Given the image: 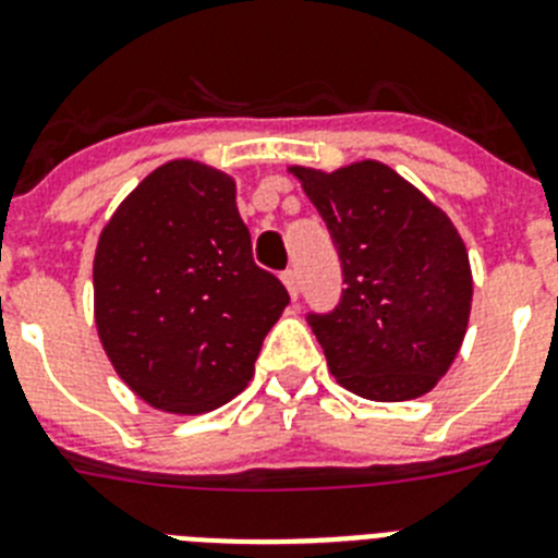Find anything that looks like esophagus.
Returning <instances> with one entry per match:
<instances>
[{"mask_svg":"<svg viewBox=\"0 0 558 558\" xmlns=\"http://www.w3.org/2000/svg\"><path fill=\"white\" fill-rule=\"evenodd\" d=\"M282 282H284V288H288V293L293 295V299H299V290H302V284H299V274H295L293 268L284 270Z\"/></svg>","mask_w":558,"mask_h":558,"instance_id":"34e87169","label":"esophagus"}]
</instances>
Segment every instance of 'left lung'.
<instances>
[{
  "instance_id": "left-lung-1",
  "label": "left lung",
  "mask_w": 558,
  "mask_h": 558,
  "mask_svg": "<svg viewBox=\"0 0 558 558\" xmlns=\"http://www.w3.org/2000/svg\"><path fill=\"white\" fill-rule=\"evenodd\" d=\"M290 172L327 223L347 284L332 313L307 315L329 372L374 402L433 391L472 310L470 254L452 220L383 161Z\"/></svg>"
}]
</instances>
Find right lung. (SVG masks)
Returning a JSON list of instances; mask_svg holds the SVG:
<instances>
[{
	"label": "right lung",
	"mask_w": 558,
	"mask_h": 558,
	"mask_svg": "<svg viewBox=\"0 0 558 558\" xmlns=\"http://www.w3.org/2000/svg\"><path fill=\"white\" fill-rule=\"evenodd\" d=\"M290 295L251 256L231 175L192 159L153 170L95 254V322L111 366L159 411H215L248 386Z\"/></svg>",
	"instance_id": "1"
}]
</instances>
